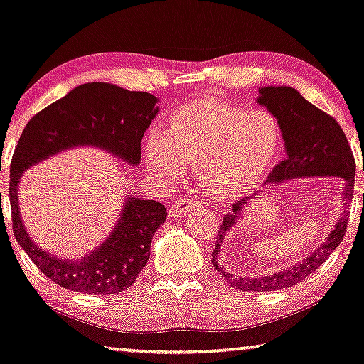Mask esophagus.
Instances as JSON below:
<instances>
[{
	"mask_svg": "<svg viewBox=\"0 0 364 364\" xmlns=\"http://www.w3.org/2000/svg\"><path fill=\"white\" fill-rule=\"evenodd\" d=\"M203 206H204L203 201H199L198 198H181L171 204L170 216L175 219L186 218L193 211H199V209H203Z\"/></svg>",
	"mask_w": 364,
	"mask_h": 364,
	"instance_id": "34e87169",
	"label": "esophagus"
}]
</instances>
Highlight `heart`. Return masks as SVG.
Here are the masks:
<instances>
[{"instance_id":"b5f03b06","label":"heart","mask_w":364,"mask_h":364,"mask_svg":"<svg viewBox=\"0 0 364 364\" xmlns=\"http://www.w3.org/2000/svg\"><path fill=\"white\" fill-rule=\"evenodd\" d=\"M282 129L267 109L196 102L178 112L165 133L145 140V160L156 176L178 180L186 165L218 196L254 188L277 156Z\"/></svg>"}]
</instances>
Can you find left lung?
<instances>
[{
    "mask_svg": "<svg viewBox=\"0 0 364 364\" xmlns=\"http://www.w3.org/2000/svg\"><path fill=\"white\" fill-rule=\"evenodd\" d=\"M259 94L257 104L264 105L279 119L287 153L285 160L280 161L267 178L270 186H277L279 183L294 178L338 176L345 181V189H343L345 204H350L355 189L356 165L345 132L341 130L338 122L323 110L316 109L291 87H262L259 89ZM252 199L250 196L234 203L232 213L224 216L211 260L218 272H221L224 279L239 290L274 291L301 282L330 257L346 232L348 218L341 216L325 242L300 262H294L290 267L265 275H254V277L234 275L221 267L219 254L228 232L237 224L240 213L247 208L249 203H252Z\"/></svg>",
    "mask_w": 364,
    "mask_h": 364,
    "instance_id": "obj_1",
    "label": "left lung"
}]
</instances>
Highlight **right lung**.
<instances>
[{
    "label": "right lung",
    "instance_id": "obj_1",
    "mask_svg": "<svg viewBox=\"0 0 364 364\" xmlns=\"http://www.w3.org/2000/svg\"><path fill=\"white\" fill-rule=\"evenodd\" d=\"M148 92L92 82L75 87L28 122L11 160L9 203L13 232L46 277L64 289L115 295L129 289L150 259L153 234L166 221L161 203L129 196L109 237L79 259L54 257L38 247L21 221L18 186L29 166L74 146H97L132 166L141 160V138L160 107ZM1 203V194H0Z\"/></svg>",
    "mask_w": 364,
    "mask_h": 364
}]
</instances>
